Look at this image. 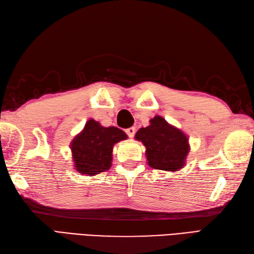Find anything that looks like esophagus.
Listing matches in <instances>:
<instances>
[{
  "label": "esophagus",
  "mask_w": 254,
  "mask_h": 254,
  "mask_svg": "<svg viewBox=\"0 0 254 254\" xmlns=\"http://www.w3.org/2000/svg\"><path fill=\"white\" fill-rule=\"evenodd\" d=\"M126 133L129 138H133L134 137V133H135V128L134 127H130L126 129Z\"/></svg>",
  "instance_id": "esophagus-1"
}]
</instances>
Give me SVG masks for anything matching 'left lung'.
I'll list each match as a JSON object with an SVG mask.
<instances>
[{
	"label": "left lung",
	"instance_id": "obj_1",
	"mask_svg": "<svg viewBox=\"0 0 254 254\" xmlns=\"http://www.w3.org/2000/svg\"><path fill=\"white\" fill-rule=\"evenodd\" d=\"M134 138L145 146L147 164L152 168L166 171L183 168L190 152L189 138L162 116L156 115L147 127L140 128Z\"/></svg>",
	"mask_w": 254,
	"mask_h": 254
}]
</instances>
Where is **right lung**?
I'll list each match as a JSON object with an SVG mask.
<instances>
[{
  "label": "right lung",
  "instance_id": "right-lung-1",
  "mask_svg": "<svg viewBox=\"0 0 254 254\" xmlns=\"http://www.w3.org/2000/svg\"><path fill=\"white\" fill-rule=\"evenodd\" d=\"M127 134L117 127H103L89 120L71 142L74 168L82 175L95 176L110 169L113 146L126 140Z\"/></svg>",
  "mask_w": 254,
  "mask_h": 254
}]
</instances>
